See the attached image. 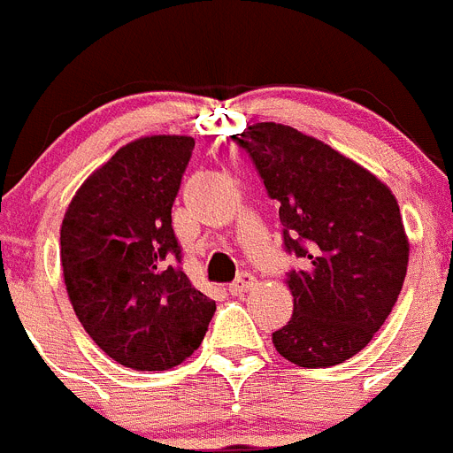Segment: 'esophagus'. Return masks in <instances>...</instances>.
Returning a JSON list of instances; mask_svg holds the SVG:
<instances>
[{"instance_id": "34e87169", "label": "esophagus", "mask_w": 453, "mask_h": 453, "mask_svg": "<svg viewBox=\"0 0 453 453\" xmlns=\"http://www.w3.org/2000/svg\"><path fill=\"white\" fill-rule=\"evenodd\" d=\"M256 283V276L251 272H240V276L229 286L231 295H245L247 290H251Z\"/></svg>"}]
</instances>
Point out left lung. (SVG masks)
Returning a JSON list of instances; mask_svg holds the SVG:
<instances>
[{
    "mask_svg": "<svg viewBox=\"0 0 453 453\" xmlns=\"http://www.w3.org/2000/svg\"><path fill=\"white\" fill-rule=\"evenodd\" d=\"M279 202L295 311L272 334L299 367H331L363 349L397 303L408 240L397 199L374 174L292 127L258 122L231 135Z\"/></svg>",
    "mask_w": 453,
    "mask_h": 453,
    "instance_id": "8db88e82",
    "label": "left lung"
}]
</instances>
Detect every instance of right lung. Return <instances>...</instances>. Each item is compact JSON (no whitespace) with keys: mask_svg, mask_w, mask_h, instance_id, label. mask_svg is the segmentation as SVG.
<instances>
[{"mask_svg":"<svg viewBox=\"0 0 453 453\" xmlns=\"http://www.w3.org/2000/svg\"><path fill=\"white\" fill-rule=\"evenodd\" d=\"M195 140L151 135L129 142L72 199L61 263L79 322L119 365L177 367L202 345L215 302L183 272L172 229Z\"/></svg>","mask_w":453,"mask_h":453,"instance_id":"right-lung-1","label":"right lung"}]
</instances>
